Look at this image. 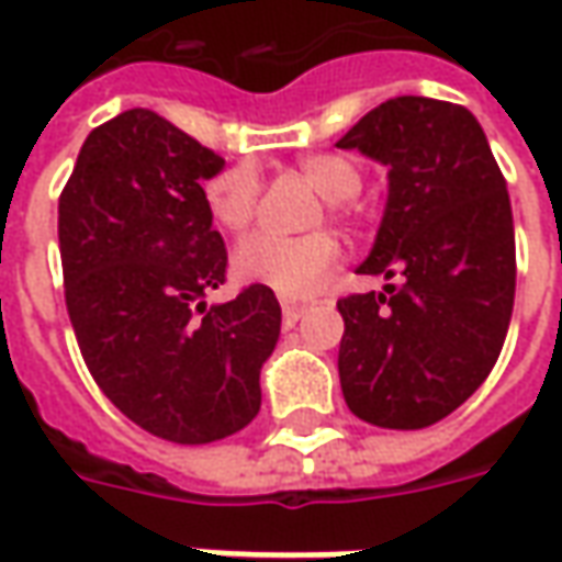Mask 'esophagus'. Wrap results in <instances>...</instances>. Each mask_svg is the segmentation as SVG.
I'll list each match as a JSON object with an SVG mask.
<instances>
[{"label":"esophagus","mask_w":562,"mask_h":562,"mask_svg":"<svg viewBox=\"0 0 562 562\" xmlns=\"http://www.w3.org/2000/svg\"><path fill=\"white\" fill-rule=\"evenodd\" d=\"M281 310H284V318H291V322H296V318L306 313L310 306H306V303H293V300H284V303H281Z\"/></svg>","instance_id":"esophagus-1"}]
</instances>
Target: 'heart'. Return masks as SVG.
Wrapping results in <instances>:
<instances>
[{
  "label": "heart",
  "instance_id": "1",
  "mask_svg": "<svg viewBox=\"0 0 562 562\" xmlns=\"http://www.w3.org/2000/svg\"><path fill=\"white\" fill-rule=\"evenodd\" d=\"M300 171L313 181L335 215H347L362 187V171L357 162L337 153H315L300 162ZM262 200V175L252 162L225 165L203 184L205 212L227 234H244ZM340 262V244L335 234L315 231L303 237H278V234H252L234 249V274L249 284L271 288L281 296H310Z\"/></svg>",
  "mask_w": 562,
  "mask_h": 562
}]
</instances>
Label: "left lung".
Returning a JSON list of instances; mask_svg holds the SVG:
<instances>
[{"label": "left lung", "mask_w": 562, "mask_h": 562, "mask_svg": "<svg viewBox=\"0 0 562 562\" xmlns=\"http://www.w3.org/2000/svg\"><path fill=\"white\" fill-rule=\"evenodd\" d=\"M387 165V205L362 274L397 278L337 300L350 413L428 428L479 391L501 357L516 293L507 181L475 115L443 99L381 102L337 140Z\"/></svg>", "instance_id": "obj_1"}]
</instances>
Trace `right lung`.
Returning <instances> with one entry per match:
<instances>
[{
  "instance_id": "right-lung-1",
  "label": "right lung",
  "mask_w": 562,
  "mask_h": 562,
  "mask_svg": "<svg viewBox=\"0 0 562 562\" xmlns=\"http://www.w3.org/2000/svg\"><path fill=\"white\" fill-rule=\"evenodd\" d=\"M225 159L149 109L90 131L58 196L65 306L102 394L143 431L212 443L256 419L281 335L271 288L225 284L227 249L203 181Z\"/></svg>"
}]
</instances>
